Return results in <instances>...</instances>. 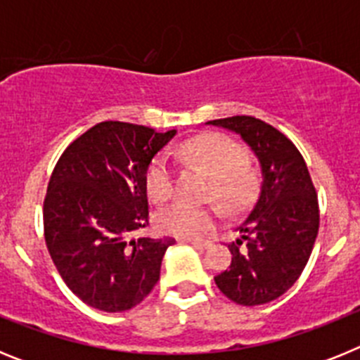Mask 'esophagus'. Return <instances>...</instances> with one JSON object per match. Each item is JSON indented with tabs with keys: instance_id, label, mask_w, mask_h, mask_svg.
<instances>
[{
	"instance_id": "esophagus-1",
	"label": "esophagus",
	"mask_w": 360,
	"mask_h": 360,
	"mask_svg": "<svg viewBox=\"0 0 360 360\" xmlns=\"http://www.w3.org/2000/svg\"><path fill=\"white\" fill-rule=\"evenodd\" d=\"M186 243L193 245V247H196V249H207V247H211V241L203 240V241H196V240H187Z\"/></svg>"
}]
</instances>
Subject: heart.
I'll return each instance as SVG.
<instances>
[{"mask_svg": "<svg viewBox=\"0 0 360 360\" xmlns=\"http://www.w3.org/2000/svg\"><path fill=\"white\" fill-rule=\"evenodd\" d=\"M182 155L212 176L209 198H216L232 212L241 211L252 202L256 193V176L249 165L245 164V151L236 142L224 135L205 133L186 142ZM146 189L153 202L160 203L173 196L174 171L173 164L165 155H158L149 164L146 173ZM219 219L221 211L218 205L176 202L158 212L157 227L171 236L196 240L212 231Z\"/></svg>", "mask_w": 360, "mask_h": 360, "instance_id": "obj_1", "label": "heart"}]
</instances>
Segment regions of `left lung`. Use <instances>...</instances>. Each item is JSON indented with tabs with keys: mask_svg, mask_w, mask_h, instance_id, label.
I'll return each instance as SVG.
<instances>
[{
	"mask_svg": "<svg viewBox=\"0 0 360 360\" xmlns=\"http://www.w3.org/2000/svg\"><path fill=\"white\" fill-rule=\"evenodd\" d=\"M234 131L256 155L263 182L254 207L229 245V270L214 278L231 301L256 307L278 299L307 266L317 231L319 203L301 153L270 124L249 115L209 120Z\"/></svg>",
	"mask_w": 360,
	"mask_h": 360,
	"instance_id": "left-lung-1",
	"label": "left lung"
}]
</instances>
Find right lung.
Masks as SVG:
<instances>
[{"instance_id":"1","label":"right lung","mask_w":360,"mask_h":360,"mask_svg":"<svg viewBox=\"0 0 360 360\" xmlns=\"http://www.w3.org/2000/svg\"><path fill=\"white\" fill-rule=\"evenodd\" d=\"M174 135L106 120L57 160L44 196V241L66 287L88 307L126 311L160 279L173 238L126 236L149 224L146 173Z\"/></svg>"}]
</instances>
